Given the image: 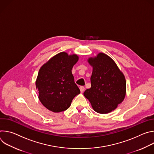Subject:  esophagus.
Listing matches in <instances>:
<instances>
[{
    "mask_svg": "<svg viewBox=\"0 0 154 154\" xmlns=\"http://www.w3.org/2000/svg\"><path fill=\"white\" fill-rule=\"evenodd\" d=\"M80 91L81 93H83L84 91H85V87L84 86H80Z\"/></svg>",
    "mask_w": 154,
    "mask_h": 154,
    "instance_id": "34e87169",
    "label": "esophagus"
}]
</instances>
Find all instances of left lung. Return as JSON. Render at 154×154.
<instances>
[{"mask_svg": "<svg viewBox=\"0 0 154 154\" xmlns=\"http://www.w3.org/2000/svg\"><path fill=\"white\" fill-rule=\"evenodd\" d=\"M93 66L90 88L84 92L94 110L99 113L111 112L124 100L126 91V82L115 62L109 56L100 53L90 58Z\"/></svg>", "mask_w": 154, "mask_h": 154, "instance_id": "8db88e82", "label": "left lung"}]
</instances>
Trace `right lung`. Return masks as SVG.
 <instances>
[{"mask_svg": "<svg viewBox=\"0 0 154 154\" xmlns=\"http://www.w3.org/2000/svg\"><path fill=\"white\" fill-rule=\"evenodd\" d=\"M78 60L77 55L61 52L40 68L36 88L40 102L49 110L55 113L66 110L74 97L80 94L71 71Z\"/></svg>", "mask_w": 154, "mask_h": 154, "instance_id": "add662e5", "label": "right lung"}]
</instances>
